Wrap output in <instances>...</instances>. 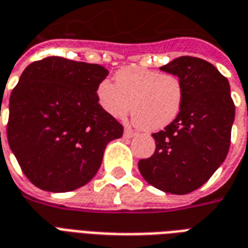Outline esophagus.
<instances>
[{
    "label": "esophagus",
    "instance_id": "esophagus-1",
    "mask_svg": "<svg viewBox=\"0 0 248 248\" xmlns=\"http://www.w3.org/2000/svg\"><path fill=\"white\" fill-rule=\"evenodd\" d=\"M124 138H133V137H135V133L134 131H131V130L126 129L124 131Z\"/></svg>",
    "mask_w": 248,
    "mask_h": 248
}]
</instances>
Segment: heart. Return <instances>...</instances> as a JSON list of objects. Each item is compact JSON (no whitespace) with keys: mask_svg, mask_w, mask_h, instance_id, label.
Returning a JSON list of instances; mask_svg holds the SVG:
<instances>
[{"mask_svg":"<svg viewBox=\"0 0 248 248\" xmlns=\"http://www.w3.org/2000/svg\"><path fill=\"white\" fill-rule=\"evenodd\" d=\"M115 85L103 79L95 89L99 108L111 118H124L131 108L134 124L156 131L177 118L182 108L179 78L140 66L124 67L114 76Z\"/></svg>","mask_w":248,"mask_h":248,"instance_id":"obj_1","label":"heart"}]
</instances>
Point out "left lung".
<instances>
[{"label":"left lung","mask_w":248,"mask_h":248,"mask_svg":"<svg viewBox=\"0 0 248 248\" xmlns=\"http://www.w3.org/2000/svg\"><path fill=\"white\" fill-rule=\"evenodd\" d=\"M183 87L178 117L153 134L155 151L138 162L142 177L158 190L183 195L207 182L227 156L235 106L230 83L210 62L179 57L162 66Z\"/></svg>","instance_id":"obj_1"}]
</instances>
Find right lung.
<instances>
[{"label":"right lung","instance_id":"add662e5","mask_svg":"<svg viewBox=\"0 0 248 248\" xmlns=\"http://www.w3.org/2000/svg\"><path fill=\"white\" fill-rule=\"evenodd\" d=\"M103 66L47 57L30 63L9 99L8 142L30 182L73 191L97 174L108 142L124 127L98 106Z\"/></svg>","mask_w":248,"mask_h":248}]
</instances>
